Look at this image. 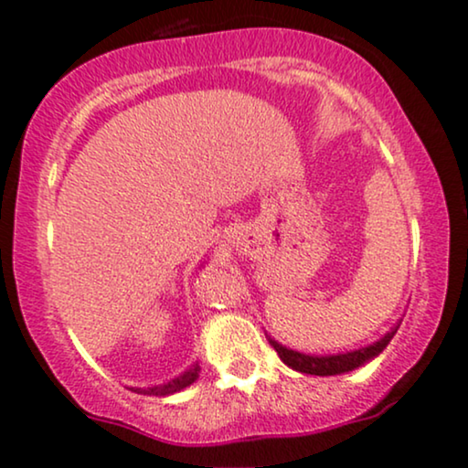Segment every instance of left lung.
Masks as SVG:
<instances>
[{
    "label": "left lung",
    "instance_id": "1",
    "mask_svg": "<svg viewBox=\"0 0 468 468\" xmlns=\"http://www.w3.org/2000/svg\"><path fill=\"white\" fill-rule=\"evenodd\" d=\"M399 325H400V321L394 327H391L388 335L380 336L378 341H374L372 346H365V347H358V350L341 352V354H325V356H324V354L319 356V354H305V352L290 350V347L282 346V343H277L275 338H271V336H268V341H271V346L275 347L279 358H282V361L286 363L288 367L297 369V372H302V374L336 376V374L352 372V369L361 367V365L369 363L372 358L378 356V354L389 346V341L394 338L396 330H399Z\"/></svg>",
    "mask_w": 468,
    "mask_h": 468
}]
</instances>
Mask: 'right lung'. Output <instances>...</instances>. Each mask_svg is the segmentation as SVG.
Segmentation results:
<instances>
[{
    "instance_id": "right-lung-1",
    "label": "right lung",
    "mask_w": 468,
    "mask_h": 468,
    "mask_svg": "<svg viewBox=\"0 0 468 468\" xmlns=\"http://www.w3.org/2000/svg\"><path fill=\"white\" fill-rule=\"evenodd\" d=\"M197 376H200V363H193L186 372H182L176 376V378L166 380L163 385H154V388H132V391H138V394H144V396H169V394H176V391H182L185 388H189L197 380Z\"/></svg>"
}]
</instances>
